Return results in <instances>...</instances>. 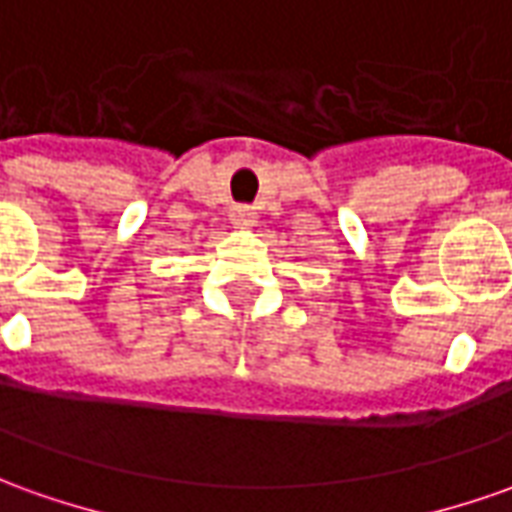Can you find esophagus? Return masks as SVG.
I'll list each match as a JSON object with an SVG mask.
<instances>
[{
    "mask_svg": "<svg viewBox=\"0 0 512 512\" xmlns=\"http://www.w3.org/2000/svg\"><path fill=\"white\" fill-rule=\"evenodd\" d=\"M231 222H234L236 228H250V225L256 222V214H253V209H248V206H234V209H231Z\"/></svg>",
    "mask_w": 512,
    "mask_h": 512,
    "instance_id": "esophagus-1",
    "label": "esophagus"
}]
</instances>
